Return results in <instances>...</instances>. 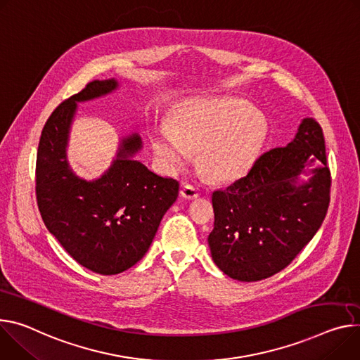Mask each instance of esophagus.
Instances as JSON below:
<instances>
[{
	"mask_svg": "<svg viewBox=\"0 0 360 360\" xmlns=\"http://www.w3.org/2000/svg\"><path fill=\"white\" fill-rule=\"evenodd\" d=\"M181 195L186 200H195V198H198L200 191H198L197 186H193L191 184H185L181 189Z\"/></svg>",
	"mask_w": 360,
	"mask_h": 360,
	"instance_id": "esophagus-1",
	"label": "esophagus"
}]
</instances>
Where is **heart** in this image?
I'll return each instance as SVG.
<instances>
[{"label": "heart", "instance_id": "heart-1", "mask_svg": "<svg viewBox=\"0 0 360 360\" xmlns=\"http://www.w3.org/2000/svg\"><path fill=\"white\" fill-rule=\"evenodd\" d=\"M267 135L264 116L236 97L195 101L175 116L174 127L153 129L152 145L168 169H181L200 150L204 172L217 181L233 179L257 159Z\"/></svg>", "mask_w": 360, "mask_h": 360}]
</instances>
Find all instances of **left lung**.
I'll use <instances>...</instances> for the list:
<instances>
[{
    "label": "left lung",
    "mask_w": 360,
    "mask_h": 360,
    "mask_svg": "<svg viewBox=\"0 0 360 360\" xmlns=\"http://www.w3.org/2000/svg\"><path fill=\"white\" fill-rule=\"evenodd\" d=\"M314 160L322 167L303 184L298 175ZM330 169L320 124L304 119L287 146L261 155L225 189L214 191V263L228 277L258 281L285 269L310 243L330 202Z\"/></svg>",
    "instance_id": "left-lung-1"
}]
</instances>
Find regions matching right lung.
Wrapping results in <instances>:
<instances>
[{"label": "right lung", "instance_id": "add662e5", "mask_svg": "<svg viewBox=\"0 0 360 360\" xmlns=\"http://www.w3.org/2000/svg\"><path fill=\"white\" fill-rule=\"evenodd\" d=\"M116 87L115 79L93 80L60 103L43 127L36 163L37 204L47 230L79 264L103 276L142 259L179 192L176 179L132 159L142 148L138 134L122 139L112 167L99 179L84 181L70 169L66 146L76 103Z\"/></svg>", "mask_w": 360, "mask_h": 360}]
</instances>
